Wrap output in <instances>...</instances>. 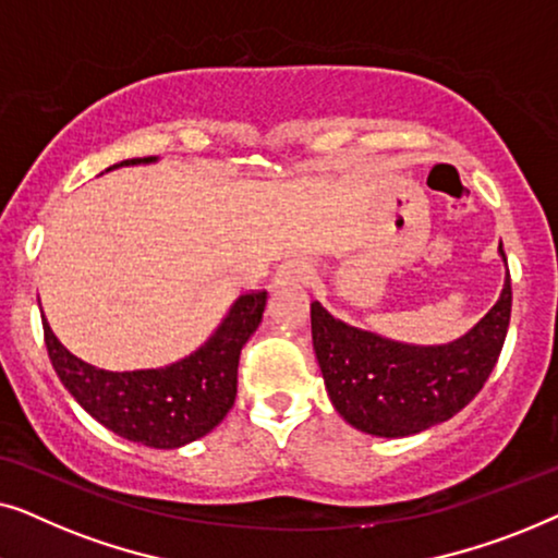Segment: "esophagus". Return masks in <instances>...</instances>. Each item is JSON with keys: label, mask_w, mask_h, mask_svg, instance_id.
<instances>
[{"label": "esophagus", "mask_w": 558, "mask_h": 558, "mask_svg": "<svg viewBox=\"0 0 558 558\" xmlns=\"http://www.w3.org/2000/svg\"><path fill=\"white\" fill-rule=\"evenodd\" d=\"M310 264L307 258L302 256H292V258H284L277 266V274H274V284L284 287V284H300V281H307L310 279Z\"/></svg>", "instance_id": "1"}]
</instances>
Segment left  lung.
<instances>
[{
    "mask_svg": "<svg viewBox=\"0 0 558 558\" xmlns=\"http://www.w3.org/2000/svg\"><path fill=\"white\" fill-rule=\"evenodd\" d=\"M510 307L508 274L500 300L464 338L418 348L357 330L312 302V342L335 409L355 429L376 437H409L454 416L490 378Z\"/></svg>",
    "mask_w": 558,
    "mask_h": 558,
    "instance_id": "1",
    "label": "left lung"
}]
</instances>
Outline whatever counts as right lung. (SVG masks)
<instances>
[{"mask_svg": "<svg viewBox=\"0 0 558 558\" xmlns=\"http://www.w3.org/2000/svg\"><path fill=\"white\" fill-rule=\"evenodd\" d=\"M140 162H151V157L126 159L121 165ZM264 307V289L241 294L201 350L157 371L94 368L60 345L45 315L43 332L58 378L98 424L129 441L174 449L205 437L231 411L239 388L241 348L262 323Z\"/></svg>", "mask_w": 558, "mask_h": 558, "instance_id": "1", "label": "right lung"}]
</instances>
